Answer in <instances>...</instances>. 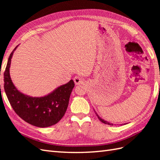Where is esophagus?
I'll list each match as a JSON object with an SVG mask.
<instances>
[{
    "label": "esophagus",
    "instance_id": "34e87169",
    "mask_svg": "<svg viewBox=\"0 0 160 160\" xmlns=\"http://www.w3.org/2000/svg\"><path fill=\"white\" fill-rule=\"evenodd\" d=\"M73 80H74V82L76 83V84H82L84 83V80L82 79V78H80L79 76H76V77H75Z\"/></svg>",
    "mask_w": 160,
    "mask_h": 160
}]
</instances>
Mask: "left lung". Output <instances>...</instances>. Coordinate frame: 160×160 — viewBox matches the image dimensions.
Instances as JSON below:
<instances>
[{
  "label": "left lung",
  "mask_w": 160,
  "mask_h": 160,
  "mask_svg": "<svg viewBox=\"0 0 160 160\" xmlns=\"http://www.w3.org/2000/svg\"><path fill=\"white\" fill-rule=\"evenodd\" d=\"M97 116H98V119H99V120L102 122V123H104V124H108V125H112L113 126V124H112V123H109V122H107V121H104V120H102V119L100 117H99V115H98V114H97Z\"/></svg>",
  "instance_id": "8db88e82"
}]
</instances>
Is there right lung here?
<instances>
[{"label":"right lung","instance_id":"right-lung-1","mask_svg":"<svg viewBox=\"0 0 160 160\" xmlns=\"http://www.w3.org/2000/svg\"><path fill=\"white\" fill-rule=\"evenodd\" d=\"M16 47L10 54L4 72V89L10 104L20 118L33 126L44 128L56 124L67 109L74 82L71 80L44 97L33 98L20 93L9 75L11 59Z\"/></svg>","mask_w":160,"mask_h":160}]
</instances>
